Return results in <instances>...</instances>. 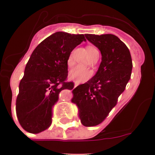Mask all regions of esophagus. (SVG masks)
<instances>
[{"label":"esophagus","mask_w":155,"mask_h":155,"mask_svg":"<svg viewBox=\"0 0 155 155\" xmlns=\"http://www.w3.org/2000/svg\"><path fill=\"white\" fill-rule=\"evenodd\" d=\"M78 85H79V83H77V82H75V87L77 86Z\"/></svg>","instance_id":"obj_1"}]
</instances>
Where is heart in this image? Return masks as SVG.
<instances>
[{
    "label": "heart",
    "instance_id": "b5f03b06",
    "mask_svg": "<svg viewBox=\"0 0 155 155\" xmlns=\"http://www.w3.org/2000/svg\"><path fill=\"white\" fill-rule=\"evenodd\" d=\"M88 56H91L96 51H98L96 48L93 46H88L86 48ZM73 52L69 55L68 60H67V64L68 67H72L73 65ZM92 76V72L89 69L82 68V67L77 66L76 68H73L69 73V77L70 79L75 81V82L80 83L87 81V79H90Z\"/></svg>",
    "mask_w": 155,
    "mask_h": 155
}]
</instances>
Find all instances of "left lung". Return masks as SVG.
Returning <instances> with one entry per match:
<instances>
[{"instance_id": "1", "label": "left lung", "mask_w": 155, "mask_h": 155, "mask_svg": "<svg viewBox=\"0 0 155 155\" xmlns=\"http://www.w3.org/2000/svg\"><path fill=\"white\" fill-rule=\"evenodd\" d=\"M87 40L101 51L102 61L86 83L73 89L72 102L79 109L85 127L101 124L118 102L130 79L133 64L127 46L113 34H86Z\"/></svg>"}]
</instances>
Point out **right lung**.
<instances>
[{
	"label": "right lung",
	"mask_w": 155,
	"mask_h": 155,
	"mask_svg": "<svg viewBox=\"0 0 155 155\" xmlns=\"http://www.w3.org/2000/svg\"><path fill=\"white\" fill-rule=\"evenodd\" d=\"M83 34L56 32L42 41L31 54L19 83L16 114L28 132L38 134L51 124L52 107L64 89L74 87L68 82V60L82 41Z\"/></svg>",
	"instance_id": "right-lung-1"
}]
</instances>
